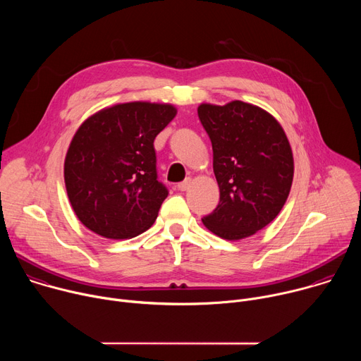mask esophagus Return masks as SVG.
<instances>
[{
  "instance_id": "34e87169",
  "label": "esophagus",
  "mask_w": 361,
  "mask_h": 361,
  "mask_svg": "<svg viewBox=\"0 0 361 361\" xmlns=\"http://www.w3.org/2000/svg\"><path fill=\"white\" fill-rule=\"evenodd\" d=\"M191 183H192V178H191V177H187L183 183H180V184L177 185V188H178L180 191H185V190H188V187L191 185Z\"/></svg>"
}]
</instances>
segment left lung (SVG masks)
<instances>
[{
  "label": "left lung",
  "instance_id": "8db88e82",
  "mask_svg": "<svg viewBox=\"0 0 361 361\" xmlns=\"http://www.w3.org/2000/svg\"><path fill=\"white\" fill-rule=\"evenodd\" d=\"M198 118L213 144V170L220 188L217 209L202 224L224 240H241L270 224L290 194L294 160L280 123L240 99L202 102Z\"/></svg>",
  "mask_w": 361,
  "mask_h": 361
}]
</instances>
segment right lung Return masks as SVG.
I'll return each mask as SVG.
<instances>
[{
	"label": "right lung",
	"instance_id": "add662e5",
	"mask_svg": "<svg viewBox=\"0 0 361 361\" xmlns=\"http://www.w3.org/2000/svg\"><path fill=\"white\" fill-rule=\"evenodd\" d=\"M171 104L123 102L90 116L64 161L71 207L92 233L133 238L156 221L169 195L157 180L154 140L176 117Z\"/></svg>",
	"mask_w": 361,
	"mask_h": 361
}]
</instances>
